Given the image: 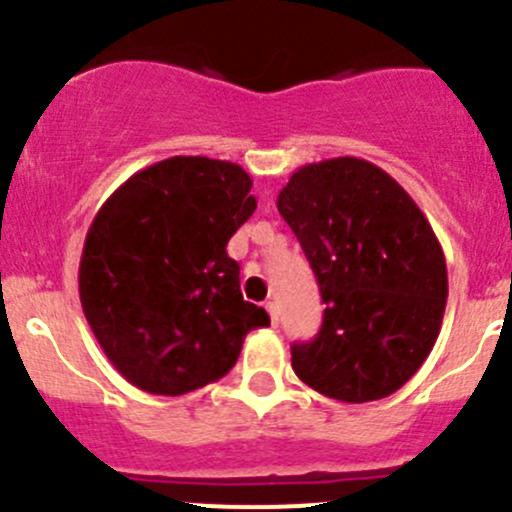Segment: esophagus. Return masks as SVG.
<instances>
[{"label": "esophagus", "instance_id": "34e87169", "mask_svg": "<svg viewBox=\"0 0 512 512\" xmlns=\"http://www.w3.org/2000/svg\"><path fill=\"white\" fill-rule=\"evenodd\" d=\"M265 310L270 312V322L272 325H277V322H280V312H277V305L272 300H267L265 302Z\"/></svg>", "mask_w": 512, "mask_h": 512}]
</instances>
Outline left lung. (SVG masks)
Masks as SVG:
<instances>
[{
	"instance_id": "left-lung-1",
	"label": "left lung",
	"mask_w": 512,
	"mask_h": 512,
	"mask_svg": "<svg viewBox=\"0 0 512 512\" xmlns=\"http://www.w3.org/2000/svg\"><path fill=\"white\" fill-rule=\"evenodd\" d=\"M277 210L327 305L315 340L292 345V370L342 403L393 395L433 350L448 300L428 217L388 172L357 157L300 167Z\"/></svg>"
}]
</instances>
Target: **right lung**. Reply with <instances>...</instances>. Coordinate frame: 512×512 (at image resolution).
Segmentation results:
<instances>
[{"label": "right lung", "mask_w": 512, "mask_h": 512, "mask_svg": "<svg viewBox=\"0 0 512 512\" xmlns=\"http://www.w3.org/2000/svg\"><path fill=\"white\" fill-rule=\"evenodd\" d=\"M240 165L170 157L135 172L99 207L79 260L84 317L119 375L152 395L220 380L245 335L270 325L242 300L227 242L257 200Z\"/></svg>", "instance_id": "obj_1"}]
</instances>
